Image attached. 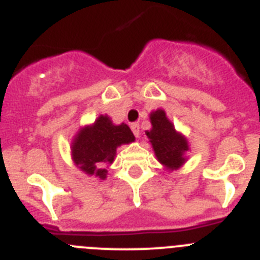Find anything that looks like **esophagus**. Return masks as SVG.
I'll use <instances>...</instances> for the list:
<instances>
[{
    "instance_id": "34e87169",
    "label": "esophagus",
    "mask_w": 260,
    "mask_h": 260,
    "mask_svg": "<svg viewBox=\"0 0 260 260\" xmlns=\"http://www.w3.org/2000/svg\"><path fill=\"white\" fill-rule=\"evenodd\" d=\"M130 127H132V132L134 133V135L137 138H139V135H141V132H139V123H132V126H130Z\"/></svg>"
}]
</instances>
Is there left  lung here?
Segmentation results:
<instances>
[{
  "label": "left lung",
  "instance_id": "1",
  "mask_svg": "<svg viewBox=\"0 0 260 260\" xmlns=\"http://www.w3.org/2000/svg\"><path fill=\"white\" fill-rule=\"evenodd\" d=\"M150 119L152 128L147 130L146 135L152 144L158 161L171 171L182 167L186 161V152L189 151L186 138L176 132L162 109L153 110Z\"/></svg>",
  "mask_w": 260,
  "mask_h": 260
}]
</instances>
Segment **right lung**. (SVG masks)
<instances>
[{
  "label": "right lung",
  "mask_w": 260,
  "mask_h": 260,
  "mask_svg": "<svg viewBox=\"0 0 260 260\" xmlns=\"http://www.w3.org/2000/svg\"><path fill=\"white\" fill-rule=\"evenodd\" d=\"M135 141L126 123L113 125L108 116H100L92 125L84 126L71 143L75 165L88 176L107 178V168L114 161L117 147Z\"/></svg>",
  "instance_id": "1"
}]
</instances>
